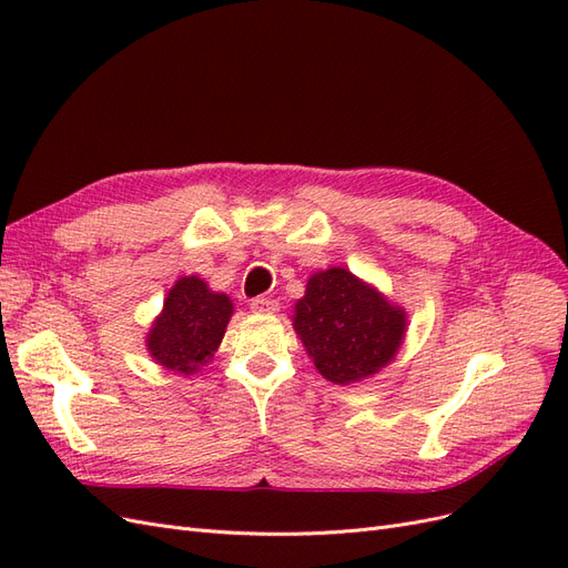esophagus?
<instances>
[{
  "label": "esophagus",
  "mask_w": 568,
  "mask_h": 568,
  "mask_svg": "<svg viewBox=\"0 0 568 568\" xmlns=\"http://www.w3.org/2000/svg\"><path fill=\"white\" fill-rule=\"evenodd\" d=\"M251 311L253 313H261V315H272L280 311V303L274 298H265V296H257L251 301Z\"/></svg>",
  "instance_id": "34e87169"
}]
</instances>
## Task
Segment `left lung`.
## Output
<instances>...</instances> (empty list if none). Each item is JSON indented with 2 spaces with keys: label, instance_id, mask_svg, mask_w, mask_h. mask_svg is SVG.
Listing matches in <instances>:
<instances>
[{
  "label": "left lung",
  "instance_id": "1",
  "mask_svg": "<svg viewBox=\"0 0 568 568\" xmlns=\"http://www.w3.org/2000/svg\"><path fill=\"white\" fill-rule=\"evenodd\" d=\"M294 329L324 379L346 386L390 363L403 346L407 315L353 272L329 267L307 280Z\"/></svg>",
  "mask_w": 568,
  "mask_h": 568
}]
</instances>
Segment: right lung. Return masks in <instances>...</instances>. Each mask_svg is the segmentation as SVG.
Instances as JSON below:
<instances>
[{
  "label": "right lung",
  "instance_id": "add662e5",
  "mask_svg": "<svg viewBox=\"0 0 568 568\" xmlns=\"http://www.w3.org/2000/svg\"><path fill=\"white\" fill-rule=\"evenodd\" d=\"M232 313L227 294L211 291L196 274L180 277L151 324L146 351L170 372L194 374L217 351Z\"/></svg>",
  "mask_w": 568,
  "mask_h": 568
}]
</instances>
